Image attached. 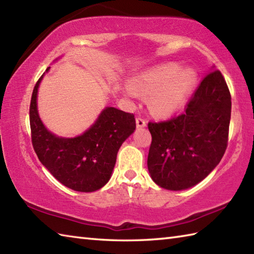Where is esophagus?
<instances>
[{
  "mask_svg": "<svg viewBox=\"0 0 254 254\" xmlns=\"http://www.w3.org/2000/svg\"><path fill=\"white\" fill-rule=\"evenodd\" d=\"M146 127V121H145L143 118L137 117L136 118V127Z\"/></svg>",
  "mask_w": 254,
  "mask_h": 254,
  "instance_id": "34e87169",
  "label": "esophagus"
}]
</instances>
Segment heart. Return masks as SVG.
<instances>
[{
    "instance_id": "1",
    "label": "heart",
    "mask_w": 254,
    "mask_h": 254,
    "mask_svg": "<svg viewBox=\"0 0 254 254\" xmlns=\"http://www.w3.org/2000/svg\"><path fill=\"white\" fill-rule=\"evenodd\" d=\"M196 75L190 68L182 69L177 64H166L137 75L134 79V87L143 93L152 94L149 105L155 115L168 117L185 102L190 93ZM132 87L127 88V93L135 96L136 91Z\"/></svg>"
}]
</instances>
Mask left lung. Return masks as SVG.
I'll list each match as a JSON object with an SVG mask.
<instances>
[{
  "mask_svg": "<svg viewBox=\"0 0 254 254\" xmlns=\"http://www.w3.org/2000/svg\"><path fill=\"white\" fill-rule=\"evenodd\" d=\"M230 115L228 86L222 73L214 69L194 91L185 113L149 122L147 167L156 185L180 191L205 179L227 148Z\"/></svg>",
  "mask_w": 254,
  "mask_h": 254,
  "instance_id": "1",
  "label": "left lung"
}]
</instances>
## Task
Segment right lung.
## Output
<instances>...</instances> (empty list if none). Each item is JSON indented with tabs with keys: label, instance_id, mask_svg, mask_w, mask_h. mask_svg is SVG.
Wrapping results in <instances>:
<instances>
[{
	"label": "right lung",
	"instance_id": "right-lung-1",
	"mask_svg": "<svg viewBox=\"0 0 254 254\" xmlns=\"http://www.w3.org/2000/svg\"><path fill=\"white\" fill-rule=\"evenodd\" d=\"M44 75L35 85L29 108L31 142L38 158L63 186L78 192L99 190L110 179L119 148L135 130V118L133 113L107 107L80 135L57 136L47 130L38 115L37 94Z\"/></svg>",
	"mask_w": 254,
	"mask_h": 254
}]
</instances>
